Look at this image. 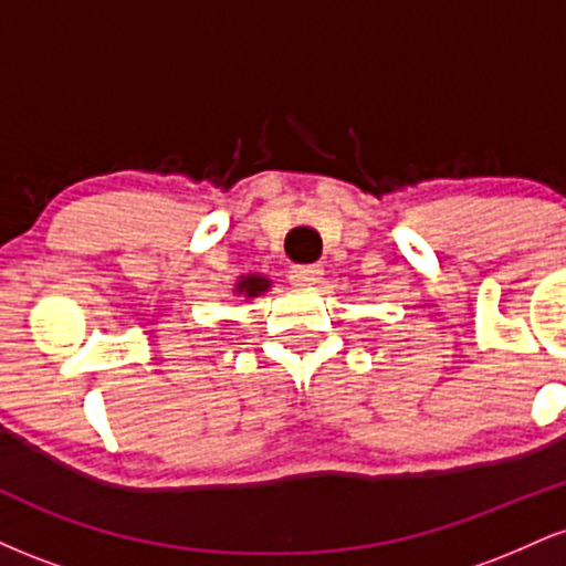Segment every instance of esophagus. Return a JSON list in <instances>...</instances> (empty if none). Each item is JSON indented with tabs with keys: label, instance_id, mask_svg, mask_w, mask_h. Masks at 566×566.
I'll use <instances>...</instances> for the list:
<instances>
[{
	"label": "esophagus",
	"instance_id": "34e87169",
	"mask_svg": "<svg viewBox=\"0 0 566 566\" xmlns=\"http://www.w3.org/2000/svg\"><path fill=\"white\" fill-rule=\"evenodd\" d=\"M290 282L297 287H314L322 282V269L319 265H292Z\"/></svg>",
	"mask_w": 566,
	"mask_h": 566
}]
</instances>
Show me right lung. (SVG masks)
I'll return each instance as SVG.
<instances>
[{
	"instance_id": "right-lung-1",
	"label": "right lung",
	"mask_w": 566,
	"mask_h": 566,
	"mask_svg": "<svg viewBox=\"0 0 566 566\" xmlns=\"http://www.w3.org/2000/svg\"><path fill=\"white\" fill-rule=\"evenodd\" d=\"M265 290H269V279H263V276H244L242 282L237 284L239 295H247V297L261 295V292H265Z\"/></svg>"
}]
</instances>
